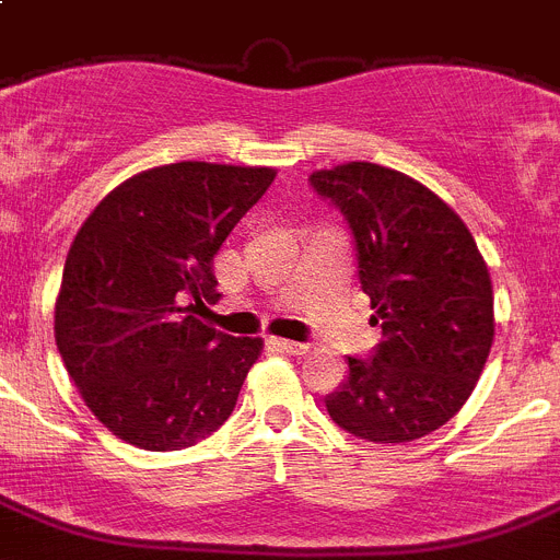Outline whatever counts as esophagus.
Returning a JSON list of instances; mask_svg holds the SVG:
<instances>
[{"label": "esophagus", "instance_id": "obj_1", "mask_svg": "<svg viewBox=\"0 0 560 560\" xmlns=\"http://www.w3.org/2000/svg\"><path fill=\"white\" fill-rule=\"evenodd\" d=\"M276 352H287V354H304L307 352V343H299V340H287V338H270L267 340Z\"/></svg>", "mask_w": 560, "mask_h": 560}]
</instances>
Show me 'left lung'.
I'll return each mask as SVG.
<instances>
[{"label":"left lung","mask_w":560,"mask_h":560,"mask_svg":"<svg viewBox=\"0 0 560 560\" xmlns=\"http://www.w3.org/2000/svg\"><path fill=\"white\" fill-rule=\"evenodd\" d=\"M354 236L358 276L383 340L349 358L327 395L343 431L369 442H411L465 406L493 347V284L468 225L434 191L377 163L310 174Z\"/></svg>","instance_id":"1"}]
</instances>
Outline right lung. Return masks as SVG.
Masks as SVG:
<instances>
[{
  "instance_id": "obj_1",
  "label": "right lung",
  "mask_w": 560,
  "mask_h": 560,
  "mask_svg": "<svg viewBox=\"0 0 560 560\" xmlns=\"http://www.w3.org/2000/svg\"><path fill=\"white\" fill-rule=\"evenodd\" d=\"M273 179L259 165H158L106 194L75 233L56 347L118 440L179 451L231 417L265 343L217 332L197 313L220 299L213 256Z\"/></svg>"
}]
</instances>
